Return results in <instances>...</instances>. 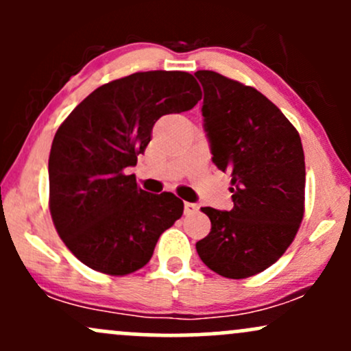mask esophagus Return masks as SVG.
<instances>
[{
    "mask_svg": "<svg viewBox=\"0 0 351 351\" xmlns=\"http://www.w3.org/2000/svg\"><path fill=\"white\" fill-rule=\"evenodd\" d=\"M198 211H199V206L196 203H184V215L191 216V215H196Z\"/></svg>",
    "mask_w": 351,
    "mask_h": 351,
    "instance_id": "1",
    "label": "esophagus"
}]
</instances>
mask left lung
<instances>
[{"mask_svg": "<svg viewBox=\"0 0 351 351\" xmlns=\"http://www.w3.org/2000/svg\"><path fill=\"white\" fill-rule=\"evenodd\" d=\"M213 163L231 173V211L201 208L211 221L196 251L211 271L245 279L287 251L304 217L305 162L299 132L254 87L198 71Z\"/></svg>", "mask_w": 351, "mask_h": 351, "instance_id": "left-lung-1", "label": "left lung"}]
</instances>
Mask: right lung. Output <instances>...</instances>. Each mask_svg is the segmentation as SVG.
Instances as JSON below:
<instances>
[{"label":"right lung","instance_id":"1","mask_svg":"<svg viewBox=\"0 0 351 351\" xmlns=\"http://www.w3.org/2000/svg\"><path fill=\"white\" fill-rule=\"evenodd\" d=\"M199 99L188 72H135L95 88L60 123L49 153V209L59 237L87 267L108 276L138 271L183 215V201L143 191L127 168L160 117Z\"/></svg>","mask_w":351,"mask_h":351}]
</instances>
